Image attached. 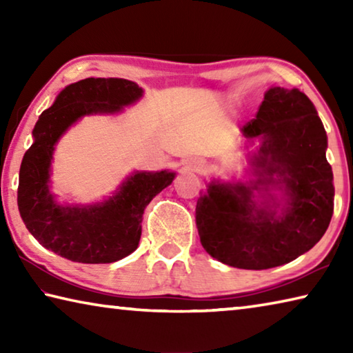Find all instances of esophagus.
I'll list each match as a JSON object with an SVG mask.
<instances>
[{
	"instance_id": "esophagus-1",
	"label": "esophagus",
	"mask_w": 353,
	"mask_h": 353,
	"mask_svg": "<svg viewBox=\"0 0 353 353\" xmlns=\"http://www.w3.org/2000/svg\"><path fill=\"white\" fill-rule=\"evenodd\" d=\"M188 166L191 171H196V172H201L205 170V160L204 159H191L188 162Z\"/></svg>"
}]
</instances>
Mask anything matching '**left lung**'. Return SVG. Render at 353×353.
<instances>
[{"label":"left lung","instance_id":"left-lung-1","mask_svg":"<svg viewBox=\"0 0 353 353\" xmlns=\"http://www.w3.org/2000/svg\"><path fill=\"white\" fill-rule=\"evenodd\" d=\"M241 132L260 139L250 155L256 177L208 183L196 205V225L213 259L240 270H270L305 254L330 224L334 187L327 134L307 94L283 87L265 93ZM272 189L283 191V205Z\"/></svg>","mask_w":353,"mask_h":353}]
</instances>
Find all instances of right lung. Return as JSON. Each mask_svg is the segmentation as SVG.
<instances>
[{
	"instance_id": "right-lung-1",
	"label": "right lung",
	"mask_w": 353,
	"mask_h": 353,
	"mask_svg": "<svg viewBox=\"0 0 353 353\" xmlns=\"http://www.w3.org/2000/svg\"><path fill=\"white\" fill-rule=\"evenodd\" d=\"M141 94L132 81L87 77L65 87L39 117L20 166L17 201L26 229L43 248L77 263H113L139 248L145 208L176 172L135 171L104 202L61 205L50 191V171L56 143L71 124L85 115L121 112Z\"/></svg>"
}]
</instances>
